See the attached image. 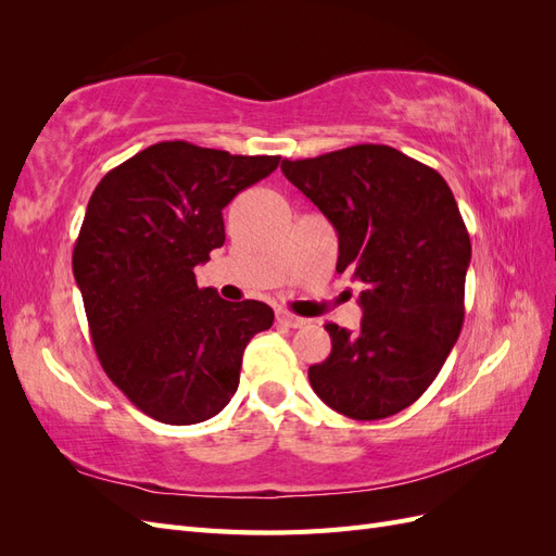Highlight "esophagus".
<instances>
[{
    "mask_svg": "<svg viewBox=\"0 0 556 556\" xmlns=\"http://www.w3.org/2000/svg\"><path fill=\"white\" fill-rule=\"evenodd\" d=\"M276 317H278V323H280V325H285V327H292V329H296V327H304V325H306V319H304V317H299V315H294V313H290V311H278V313H276Z\"/></svg>",
    "mask_w": 556,
    "mask_h": 556,
    "instance_id": "obj_1",
    "label": "esophagus"
}]
</instances>
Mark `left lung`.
I'll use <instances>...</instances> for the list:
<instances>
[{
    "mask_svg": "<svg viewBox=\"0 0 556 556\" xmlns=\"http://www.w3.org/2000/svg\"><path fill=\"white\" fill-rule=\"evenodd\" d=\"M280 169L339 231L336 271L366 285L357 331L327 323L331 352L308 368L329 408L352 419L401 413L427 392L464 325L470 239L431 166L359 143Z\"/></svg>",
    "mask_w": 556,
    "mask_h": 556,
    "instance_id": "left-lung-1",
    "label": "left lung"
}]
</instances>
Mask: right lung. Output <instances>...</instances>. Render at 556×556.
Wrapping results in <instances>:
<instances>
[{
    "label": "right lung",
    "mask_w": 556,
    "mask_h": 556,
    "mask_svg": "<svg viewBox=\"0 0 556 556\" xmlns=\"http://www.w3.org/2000/svg\"><path fill=\"white\" fill-rule=\"evenodd\" d=\"M278 162L162 141L111 169L88 201L72 264L92 345L111 382L157 422L220 413L245 345L274 325L262 301L199 288L194 266L225 243L223 208Z\"/></svg>",
    "instance_id": "obj_1"
}]
</instances>
